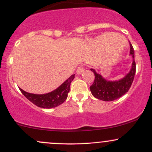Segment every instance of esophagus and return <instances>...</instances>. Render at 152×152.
Instances as JSON below:
<instances>
[{
    "instance_id": "1",
    "label": "esophagus",
    "mask_w": 152,
    "mask_h": 152,
    "mask_svg": "<svg viewBox=\"0 0 152 152\" xmlns=\"http://www.w3.org/2000/svg\"><path fill=\"white\" fill-rule=\"evenodd\" d=\"M84 71H85V69H83V66H78V67L77 68V69H76V74H81L82 73L84 72Z\"/></svg>"
}]
</instances>
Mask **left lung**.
I'll return each instance as SVG.
<instances>
[{"mask_svg":"<svg viewBox=\"0 0 152 152\" xmlns=\"http://www.w3.org/2000/svg\"><path fill=\"white\" fill-rule=\"evenodd\" d=\"M130 55L133 58L132 69L124 77L118 81H107L102 75L97 74L94 69H91V71L94 72L95 78L93 84L90 86V90L95 98L104 102H111L120 98L128 92L134 81L136 73L134 50L131 43Z\"/></svg>","mask_w":152,"mask_h":152,"instance_id":"obj_1","label":"left lung"}]
</instances>
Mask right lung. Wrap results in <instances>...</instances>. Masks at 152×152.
Returning a JSON list of instances; mask_svg holds the SVG:
<instances>
[{
	"instance_id": "1",
	"label": "right lung",
	"mask_w": 152,
	"mask_h": 152,
	"mask_svg": "<svg viewBox=\"0 0 152 152\" xmlns=\"http://www.w3.org/2000/svg\"><path fill=\"white\" fill-rule=\"evenodd\" d=\"M75 74L71 76L66 80L64 83L58 87L56 89L48 94H34L28 93L20 88V91L35 105L43 109H51L55 108L63 104L66 100L69 91L71 81L75 78Z\"/></svg>"
}]
</instances>
